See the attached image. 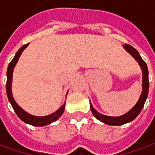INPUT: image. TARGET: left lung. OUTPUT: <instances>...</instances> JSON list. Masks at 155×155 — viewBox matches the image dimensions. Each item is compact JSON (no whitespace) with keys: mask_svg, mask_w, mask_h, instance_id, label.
Instances as JSON below:
<instances>
[{"mask_svg":"<svg viewBox=\"0 0 155 155\" xmlns=\"http://www.w3.org/2000/svg\"><path fill=\"white\" fill-rule=\"evenodd\" d=\"M123 47L127 50V51L134 57V58L138 61L140 64L141 70H142V92L140 95V98L138 100L137 104H135L134 108L128 112L127 114L123 115L122 116H117V117H113V116H107L102 115L98 113L97 110H95L92 107L91 104V110L92 111L94 116L98 119L99 121L104 122L106 124L109 125H113V126H119V125H122L125 124L127 122L133 121L136 116H138L140 113V111L142 110L144 104L146 102V99L147 97V94H148V89H149V81H148V70H147V66L145 61L141 58L140 56L139 52L137 51L136 49H134L132 45H128V44H125L123 45Z\"/></svg>","mask_w":155,"mask_h":155,"instance_id":"left-lung-1","label":"left lung"}]
</instances>
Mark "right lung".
I'll list each match as a JSON object with an SVG mask.
<instances>
[{"label":"right lung","instance_id":"right-lung-1","mask_svg":"<svg viewBox=\"0 0 155 155\" xmlns=\"http://www.w3.org/2000/svg\"><path fill=\"white\" fill-rule=\"evenodd\" d=\"M28 44H26L23 46H21V48L18 50V51L16 52L15 58L12 59V61L9 63L8 67V71H7V84H6V90H7V95L8 97L9 102L12 105L13 109L15 111V113L17 114V116H19V118L21 119V121H23L26 123L31 124L33 126H37V127H41V126H45L47 124H50L52 122L57 121L64 112V105L60 107L59 110H58L56 112H54L53 114L49 115L46 116H34L32 115H29L28 113L25 112L24 110L21 109V107L18 104L15 103V99L13 98L12 96V91H11V84H12V76H13V71H14V67L15 66L16 63L19 59V57L21 56V52L24 51V49L27 47Z\"/></svg>","mask_w":155,"mask_h":155}]
</instances>
